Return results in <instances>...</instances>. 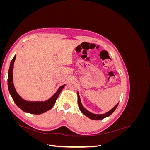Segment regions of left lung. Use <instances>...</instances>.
<instances>
[{"mask_svg": "<svg viewBox=\"0 0 150 150\" xmlns=\"http://www.w3.org/2000/svg\"><path fill=\"white\" fill-rule=\"evenodd\" d=\"M78 105H79V108L80 109L81 111L82 112L84 115H86V116L88 117L89 118L91 119V120H103L104 118H105V117H106L110 116L112 114V113L115 111L116 108L117 107V105H118V103H117L116 105L114 108H113L112 109H111V110L110 111H108V112H107L106 113H104V114H102V115L93 114V113L89 112V111H88L87 110H86V109H85L84 108L82 103H81L80 96H79L78 92Z\"/></svg>", "mask_w": 150, "mask_h": 150, "instance_id": "left-lung-1", "label": "left lung"}]
</instances>
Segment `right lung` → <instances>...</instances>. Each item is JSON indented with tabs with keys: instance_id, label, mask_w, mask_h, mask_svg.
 I'll use <instances>...</instances> for the list:
<instances>
[{
	"instance_id": "right-lung-1",
	"label": "right lung",
	"mask_w": 150,
	"mask_h": 150,
	"mask_svg": "<svg viewBox=\"0 0 150 150\" xmlns=\"http://www.w3.org/2000/svg\"><path fill=\"white\" fill-rule=\"evenodd\" d=\"M16 59V56L13 57L11 62L9 69H8V88L13 101L16 105L19 107L22 111L25 112L30 113L34 115H40L49 111L53 107L55 104L56 99H57L62 89L64 88L65 84L60 86L57 92L53 96L46 101H28L22 99L18 93L16 92L13 83V63Z\"/></svg>"
}]
</instances>
